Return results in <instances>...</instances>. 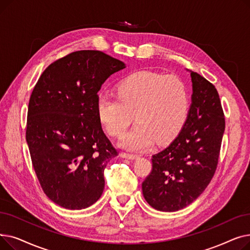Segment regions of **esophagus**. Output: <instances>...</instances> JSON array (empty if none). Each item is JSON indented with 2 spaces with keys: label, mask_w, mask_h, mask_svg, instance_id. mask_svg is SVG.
I'll return each mask as SVG.
<instances>
[{
  "label": "esophagus",
  "mask_w": 250,
  "mask_h": 250,
  "mask_svg": "<svg viewBox=\"0 0 250 250\" xmlns=\"http://www.w3.org/2000/svg\"><path fill=\"white\" fill-rule=\"evenodd\" d=\"M121 157L122 158H125V159H129V160H134V159H137V155H134V154H128V153H121Z\"/></svg>",
  "instance_id": "obj_1"
}]
</instances>
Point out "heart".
<instances>
[{
    "label": "heart",
    "instance_id": "b5f03b06",
    "mask_svg": "<svg viewBox=\"0 0 250 250\" xmlns=\"http://www.w3.org/2000/svg\"><path fill=\"white\" fill-rule=\"evenodd\" d=\"M117 97L100 95L98 118L106 132L120 138L126 133L122 147L143 151L153 145L172 141L185 126L189 111V94L181 79L153 71H139L125 77L116 86Z\"/></svg>",
    "mask_w": 250,
    "mask_h": 250
}]
</instances>
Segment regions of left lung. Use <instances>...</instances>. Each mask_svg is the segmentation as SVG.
<instances>
[{"mask_svg":"<svg viewBox=\"0 0 250 250\" xmlns=\"http://www.w3.org/2000/svg\"><path fill=\"white\" fill-rule=\"evenodd\" d=\"M190 77L187 123L166 149L152 156V171L142 183L147 203L162 212H176L203 193L217 169L225 130L217 89L198 73Z\"/></svg>","mask_w":250,"mask_h":250,"instance_id":"8db88e82","label":"left lung"}]
</instances>
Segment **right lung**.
Segmentation results:
<instances>
[{"instance_id": "add662e5", "label": "right lung", "mask_w": 250, "mask_h": 250, "mask_svg": "<svg viewBox=\"0 0 250 250\" xmlns=\"http://www.w3.org/2000/svg\"><path fill=\"white\" fill-rule=\"evenodd\" d=\"M125 64L99 50H79L43 71L32 91L26 141L36 176L55 204L81 209L99 200L104 169L117 151L103 133L98 91Z\"/></svg>"}]
</instances>
